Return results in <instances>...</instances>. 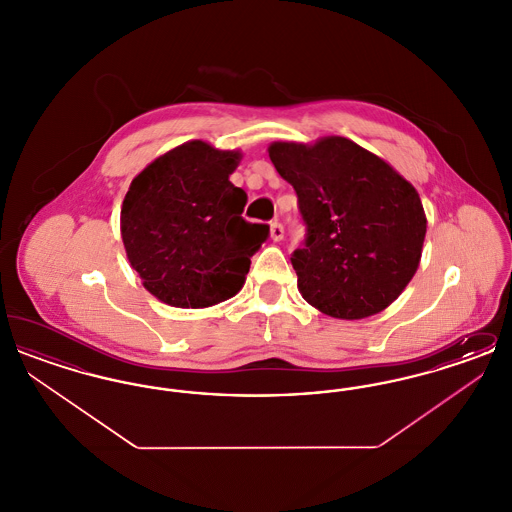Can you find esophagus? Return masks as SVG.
I'll list each match as a JSON object with an SVG mask.
<instances>
[{"label": "esophagus", "mask_w": 512, "mask_h": 512, "mask_svg": "<svg viewBox=\"0 0 512 512\" xmlns=\"http://www.w3.org/2000/svg\"><path fill=\"white\" fill-rule=\"evenodd\" d=\"M282 238H284V226L280 222H272L270 224V240L280 242Z\"/></svg>", "instance_id": "1"}]
</instances>
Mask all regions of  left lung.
I'll return each instance as SVG.
<instances>
[{
    "label": "left lung",
    "mask_w": 512,
    "mask_h": 512,
    "mask_svg": "<svg viewBox=\"0 0 512 512\" xmlns=\"http://www.w3.org/2000/svg\"><path fill=\"white\" fill-rule=\"evenodd\" d=\"M268 157L297 192L309 230L292 257L303 299L341 320L388 309L413 280L426 238L413 184L343 136L272 142Z\"/></svg>",
    "instance_id": "obj_1"
}]
</instances>
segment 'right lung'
Here are the masks:
<instances>
[{
	"instance_id": "obj_1",
	"label": "right lung",
	"mask_w": 512,
	"mask_h": 512,
	"mask_svg": "<svg viewBox=\"0 0 512 512\" xmlns=\"http://www.w3.org/2000/svg\"><path fill=\"white\" fill-rule=\"evenodd\" d=\"M244 153L190 140L134 176L121 207L130 267L161 303L205 309L244 288L267 224L242 219L247 194L230 182Z\"/></svg>"
}]
</instances>
